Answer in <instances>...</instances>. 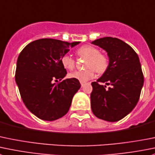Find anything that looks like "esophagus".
I'll return each mask as SVG.
<instances>
[{
  "label": "esophagus",
  "mask_w": 155,
  "mask_h": 155,
  "mask_svg": "<svg viewBox=\"0 0 155 155\" xmlns=\"http://www.w3.org/2000/svg\"><path fill=\"white\" fill-rule=\"evenodd\" d=\"M84 85H85V84H84V82H81V86L83 87Z\"/></svg>",
  "instance_id": "esophagus-1"
}]
</instances>
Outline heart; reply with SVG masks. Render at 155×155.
I'll list each match as a JSON object with an SVG mask.
<instances>
[{
	"label": "heart",
	"instance_id": "heart-1",
	"mask_svg": "<svg viewBox=\"0 0 155 155\" xmlns=\"http://www.w3.org/2000/svg\"><path fill=\"white\" fill-rule=\"evenodd\" d=\"M76 54L80 58H86L85 67L87 70H77L68 75L69 78L80 82H85L95 76L94 69L98 73H102L108 67V60L104 55L99 53L98 49L91 45H84L76 51ZM61 64L65 69L71 70L75 67V61L71 56L65 54L61 58Z\"/></svg>",
	"mask_w": 155,
	"mask_h": 155
}]
</instances>
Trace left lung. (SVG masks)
Here are the masks:
<instances>
[{"label":"left lung","instance_id":"1","mask_svg":"<svg viewBox=\"0 0 155 155\" xmlns=\"http://www.w3.org/2000/svg\"><path fill=\"white\" fill-rule=\"evenodd\" d=\"M91 43L104 50L109 58L103 75L91 82V110L99 119L117 122L128 115L139 101L144 83L139 58L129 45L117 38H101ZM101 82L112 86L106 89Z\"/></svg>","mask_w":155,"mask_h":155}]
</instances>
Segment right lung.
I'll return each instance as SVG.
<instances>
[{"label": "right lung", "instance_id": "right-lung-1", "mask_svg": "<svg viewBox=\"0 0 155 155\" xmlns=\"http://www.w3.org/2000/svg\"><path fill=\"white\" fill-rule=\"evenodd\" d=\"M79 43L42 38L27 45L19 54L15 80L24 104L39 119L56 120L68 112L73 96L81 87L79 81L54 82L67 75L61 58Z\"/></svg>", "mask_w": 155, "mask_h": 155}]
</instances>
